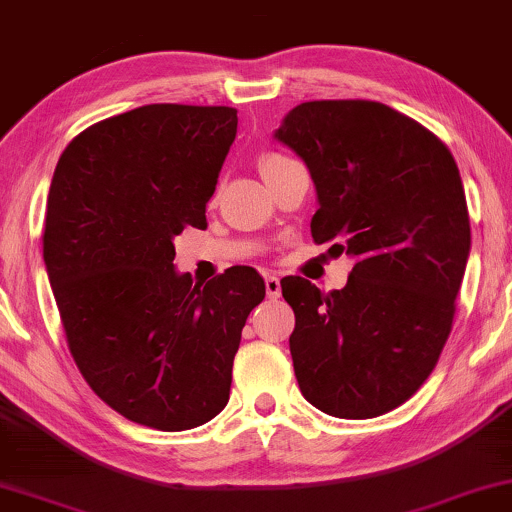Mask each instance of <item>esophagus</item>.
I'll return each instance as SVG.
<instances>
[{"instance_id": "1", "label": "esophagus", "mask_w": 512, "mask_h": 512, "mask_svg": "<svg viewBox=\"0 0 512 512\" xmlns=\"http://www.w3.org/2000/svg\"><path fill=\"white\" fill-rule=\"evenodd\" d=\"M264 285H267V297L269 299H278L281 297V281L276 276H267L264 278Z\"/></svg>"}]
</instances>
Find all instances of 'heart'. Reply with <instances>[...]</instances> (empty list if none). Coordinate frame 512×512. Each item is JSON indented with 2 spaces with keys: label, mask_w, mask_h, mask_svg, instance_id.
Wrapping results in <instances>:
<instances>
[{
  "label": "heart",
  "mask_w": 512,
  "mask_h": 512,
  "mask_svg": "<svg viewBox=\"0 0 512 512\" xmlns=\"http://www.w3.org/2000/svg\"><path fill=\"white\" fill-rule=\"evenodd\" d=\"M281 161H285V156H281V154H267V156H264V159L260 161L262 173H264V170H267V168L276 166V163H281Z\"/></svg>",
  "instance_id": "1"
}]
</instances>
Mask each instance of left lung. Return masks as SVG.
Segmentation results:
<instances>
[{
  "mask_svg": "<svg viewBox=\"0 0 512 512\" xmlns=\"http://www.w3.org/2000/svg\"><path fill=\"white\" fill-rule=\"evenodd\" d=\"M276 140L309 168L316 243L356 257L342 290L281 281L299 391L320 412L372 419L438 365L470 252L466 194L445 142L372 100L297 105Z\"/></svg>",
  "mask_w": 512,
  "mask_h": 512,
  "instance_id": "8db88e82",
  "label": "left lung"
}]
</instances>
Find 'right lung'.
Segmentation results:
<instances>
[{
	"instance_id": "right-lung-1",
	"label": "right lung",
	"mask_w": 512,
	"mask_h": 512,
	"mask_svg": "<svg viewBox=\"0 0 512 512\" xmlns=\"http://www.w3.org/2000/svg\"><path fill=\"white\" fill-rule=\"evenodd\" d=\"M234 107L145 105L81 131L46 201L44 264L67 346L100 400L135 424L187 431L229 403L252 267L194 283L173 238L206 227L236 138Z\"/></svg>"
}]
</instances>
